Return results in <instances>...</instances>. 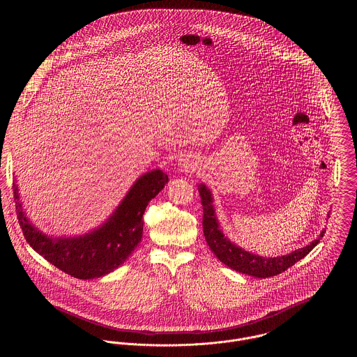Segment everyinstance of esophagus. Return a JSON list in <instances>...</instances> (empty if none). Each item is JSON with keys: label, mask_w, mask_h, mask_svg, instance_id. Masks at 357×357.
<instances>
[{"label": "esophagus", "mask_w": 357, "mask_h": 357, "mask_svg": "<svg viewBox=\"0 0 357 357\" xmlns=\"http://www.w3.org/2000/svg\"><path fill=\"white\" fill-rule=\"evenodd\" d=\"M178 167L182 172H190V171L194 170V163L188 158H182L178 162Z\"/></svg>", "instance_id": "1"}]
</instances>
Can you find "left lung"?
<instances>
[{
	"label": "left lung",
	"instance_id": "left-lung-1",
	"mask_svg": "<svg viewBox=\"0 0 357 357\" xmlns=\"http://www.w3.org/2000/svg\"><path fill=\"white\" fill-rule=\"evenodd\" d=\"M198 191L201 195V204L204 207L202 223H204L206 242L211 249V252L221 261L222 264H225L226 266L231 268L236 272L253 275L257 278H266V277L277 275L280 273L285 272L288 268L293 266L296 262H298L305 255H309L312 249L320 242L321 237H324L325 230L320 233L317 239L312 241L309 245L300 248L289 255H280V257L268 258V257L246 252L245 249L233 243L229 238L225 237L221 225L215 214L213 194L208 190V187H206L204 183H201L198 186Z\"/></svg>",
	"mask_w": 357,
	"mask_h": 357
}]
</instances>
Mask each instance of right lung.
I'll return each mask as SVG.
<instances>
[{"instance_id": "add662e5", "label": "right lung", "mask_w": 357, "mask_h": 357, "mask_svg": "<svg viewBox=\"0 0 357 357\" xmlns=\"http://www.w3.org/2000/svg\"><path fill=\"white\" fill-rule=\"evenodd\" d=\"M167 182V174L159 169L143 174L107 221L76 237L44 234L25 215L15 182L13 192L20 226L33 250L75 278L93 280L118 269L135 250L143 236L144 210Z\"/></svg>"}]
</instances>
